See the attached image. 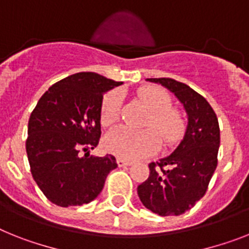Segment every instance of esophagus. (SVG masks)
<instances>
[{
  "label": "esophagus",
  "mask_w": 249,
  "mask_h": 249,
  "mask_svg": "<svg viewBox=\"0 0 249 249\" xmlns=\"http://www.w3.org/2000/svg\"><path fill=\"white\" fill-rule=\"evenodd\" d=\"M118 166L119 167H126V166H131L133 164V162H130V160H123V158H118Z\"/></svg>",
  "instance_id": "esophagus-1"
}]
</instances>
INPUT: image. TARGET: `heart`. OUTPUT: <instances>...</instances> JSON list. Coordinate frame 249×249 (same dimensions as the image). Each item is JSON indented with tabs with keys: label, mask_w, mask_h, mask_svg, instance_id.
<instances>
[{
	"label": "heart",
	"mask_w": 249,
	"mask_h": 249,
	"mask_svg": "<svg viewBox=\"0 0 249 249\" xmlns=\"http://www.w3.org/2000/svg\"><path fill=\"white\" fill-rule=\"evenodd\" d=\"M138 99L149 110L145 121L148 129L135 130L120 126L105 138L104 145L110 153L123 160H138L156 153L160 144L172 145L182 138L186 129L185 116L178 108L171 106V97L164 89L156 86H144L138 89ZM121 96L119 91H110L104 96L100 108V120L106 128L120 118Z\"/></svg>",
	"instance_id": "b5f03b06"
}]
</instances>
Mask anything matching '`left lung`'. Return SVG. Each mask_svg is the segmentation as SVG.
I'll list each match as a JSON object with an SVG mask.
<instances>
[{"label": "left lung", "instance_id": "obj_1", "mask_svg": "<svg viewBox=\"0 0 249 249\" xmlns=\"http://www.w3.org/2000/svg\"><path fill=\"white\" fill-rule=\"evenodd\" d=\"M175 93L189 123L173 153L149 163V177L138 186L142 204L160 216L181 215L205 195L218 166L220 129L216 114L205 97L172 78H148Z\"/></svg>", "mask_w": 249, "mask_h": 249}]
</instances>
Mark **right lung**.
I'll return each instance as SVG.
<instances>
[{
    "instance_id": "obj_1",
    "label": "right lung",
    "mask_w": 249,
    "mask_h": 249,
    "mask_svg": "<svg viewBox=\"0 0 249 249\" xmlns=\"http://www.w3.org/2000/svg\"><path fill=\"white\" fill-rule=\"evenodd\" d=\"M120 85L95 72L76 73L50 86L31 112L26 139L31 175L55 205L91 202L118 167L111 154L95 157L89 150L101 137L104 93Z\"/></svg>"
}]
</instances>
